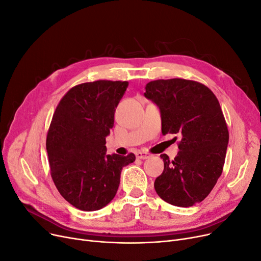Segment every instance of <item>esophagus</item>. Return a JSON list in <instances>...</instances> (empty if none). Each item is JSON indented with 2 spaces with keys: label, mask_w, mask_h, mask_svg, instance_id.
I'll use <instances>...</instances> for the list:
<instances>
[{
  "label": "esophagus",
  "mask_w": 261,
  "mask_h": 261,
  "mask_svg": "<svg viewBox=\"0 0 261 261\" xmlns=\"http://www.w3.org/2000/svg\"><path fill=\"white\" fill-rule=\"evenodd\" d=\"M135 155H137L138 159H142V160H145V159H148L151 156V154L147 153V152H142V151H138L137 153H135Z\"/></svg>",
  "instance_id": "34e87169"
}]
</instances>
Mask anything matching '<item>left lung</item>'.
Returning a JSON list of instances; mask_svg holds the SVG:
<instances>
[{
  "label": "left lung",
  "mask_w": 261,
  "mask_h": 261,
  "mask_svg": "<svg viewBox=\"0 0 261 261\" xmlns=\"http://www.w3.org/2000/svg\"><path fill=\"white\" fill-rule=\"evenodd\" d=\"M145 89L160 109L162 134L180 138L173 161L160 155L164 171L154 190L171 205L193 206L209 195L223 172L229 133L219 100L207 86L185 79L151 81Z\"/></svg>",
  "instance_id": "left-lung-1"
}]
</instances>
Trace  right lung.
<instances>
[{
    "instance_id": "1",
    "label": "right lung",
    "mask_w": 261,
    "mask_h": 261,
    "mask_svg": "<svg viewBox=\"0 0 261 261\" xmlns=\"http://www.w3.org/2000/svg\"><path fill=\"white\" fill-rule=\"evenodd\" d=\"M128 85L107 80L79 84L53 114L46 143L51 176L61 195L80 210L106 207L116 195L122 167L135 161L133 153L107 154L106 147Z\"/></svg>"
}]
</instances>
